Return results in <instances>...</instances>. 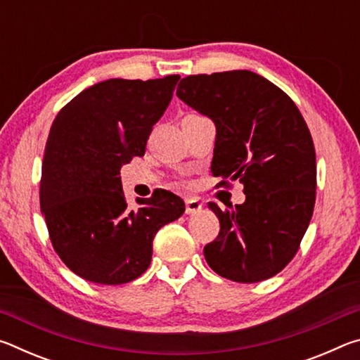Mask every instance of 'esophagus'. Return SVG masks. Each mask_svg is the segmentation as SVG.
Listing matches in <instances>:
<instances>
[{"label": "esophagus", "instance_id": "34e87169", "mask_svg": "<svg viewBox=\"0 0 360 360\" xmlns=\"http://www.w3.org/2000/svg\"><path fill=\"white\" fill-rule=\"evenodd\" d=\"M202 211V203L197 198H186V212L187 214H195V212Z\"/></svg>", "mask_w": 360, "mask_h": 360}]
</instances>
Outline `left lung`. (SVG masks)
Masks as SVG:
<instances>
[{
  "label": "left lung",
  "mask_w": 360,
  "mask_h": 360,
  "mask_svg": "<svg viewBox=\"0 0 360 360\" xmlns=\"http://www.w3.org/2000/svg\"><path fill=\"white\" fill-rule=\"evenodd\" d=\"M176 95L216 124L219 186H245L243 205L208 203L221 230L203 249L206 262L236 283L278 275L300 248L316 202V152L303 115L288 94L246 70L187 76Z\"/></svg>",
  "instance_id": "obj_1"
}]
</instances>
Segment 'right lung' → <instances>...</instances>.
Segmentation results:
<instances>
[{
  "mask_svg": "<svg viewBox=\"0 0 360 360\" xmlns=\"http://www.w3.org/2000/svg\"><path fill=\"white\" fill-rule=\"evenodd\" d=\"M178 81L169 75L98 82L65 105L51 127L41 211L58 257L90 283L117 285L141 276L155 233L186 210L163 188L130 208L120 182V167L144 155Z\"/></svg>",
  "mask_w": 360,
  "mask_h": 360,
  "instance_id": "obj_1",
  "label": "right lung"
}]
</instances>
